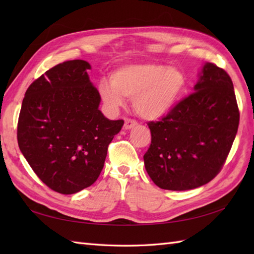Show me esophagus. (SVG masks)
Segmentation results:
<instances>
[{
    "instance_id": "obj_1",
    "label": "esophagus",
    "mask_w": 254,
    "mask_h": 254,
    "mask_svg": "<svg viewBox=\"0 0 254 254\" xmlns=\"http://www.w3.org/2000/svg\"><path fill=\"white\" fill-rule=\"evenodd\" d=\"M137 126V122L131 120V119H127L126 121H124V128L126 130H132L133 127H135Z\"/></svg>"
}]
</instances>
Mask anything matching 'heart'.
Segmentation results:
<instances>
[{
  "instance_id": "b5f03b06",
  "label": "heart",
  "mask_w": 254,
  "mask_h": 254,
  "mask_svg": "<svg viewBox=\"0 0 254 254\" xmlns=\"http://www.w3.org/2000/svg\"><path fill=\"white\" fill-rule=\"evenodd\" d=\"M186 75L180 68L156 63L128 64L111 73L110 84L100 82L98 91L111 110H118L133 99L137 115L158 120L175 109L185 93Z\"/></svg>"
}]
</instances>
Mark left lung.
I'll use <instances>...</instances> for the list:
<instances>
[{"label": "left lung", "mask_w": 254, "mask_h": 254, "mask_svg": "<svg viewBox=\"0 0 254 254\" xmlns=\"http://www.w3.org/2000/svg\"><path fill=\"white\" fill-rule=\"evenodd\" d=\"M194 93L167 117L149 122L152 144L144 155L150 179L165 190L186 191L216 176L233 146L239 126L229 75L204 63Z\"/></svg>", "instance_id": "8db88e82"}]
</instances>
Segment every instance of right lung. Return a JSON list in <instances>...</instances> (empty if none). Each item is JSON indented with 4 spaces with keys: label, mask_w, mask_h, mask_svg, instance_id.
<instances>
[{
    "label": "right lung",
    "mask_w": 254,
    "mask_h": 254,
    "mask_svg": "<svg viewBox=\"0 0 254 254\" xmlns=\"http://www.w3.org/2000/svg\"><path fill=\"white\" fill-rule=\"evenodd\" d=\"M90 68L84 60L58 64L29 86L21 104L20 152L39 179L62 194L77 193L98 179L108 145L124 123L99 110Z\"/></svg>",
    "instance_id": "right-lung-1"
}]
</instances>
